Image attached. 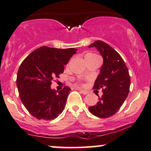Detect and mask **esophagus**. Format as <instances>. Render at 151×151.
Returning a JSON list of instances; mask_svg holds the SVG:
<instances>
[{"label": "esophagus", "mask_w": 151, "mask_h": 151, "mask_svg": "<svg viewBox=\"0 0 151 151\" xmlns=\"http://www.w3.org/2000/svg\"><path fill=\"white\" fill-rule=\"evenodd\" d=\"M79 90H80V92H81L83 94H84V95H86V94H88V93H89L88 91H86V90H83V89H79Z\"/></svg>", "instance_id": "esophagus-1"}]
</instances>
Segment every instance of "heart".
<instances>
[{
	"instance_id": "obj_1",
	"label": "heart",
	"mask_w": 151,
	"mask_h": 151,
	"mask_svg": "<svg viewBox=\"0 0 151 151\" xmlns=\"http://www.w3.org/2000/svg\"><path fill=\"white\" fill-rule=\"evenodd\" d=\"M94 55H95L94 53H88V54L85 55V58L91 57V56H94Z\"/></svg>"
}]
</instances>
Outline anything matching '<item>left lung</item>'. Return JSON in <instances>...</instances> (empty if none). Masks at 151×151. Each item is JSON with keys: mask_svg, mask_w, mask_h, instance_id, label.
<instances>
[{"mask_svg": "<svg viewBox=\"0 0 151 151\" xmlns=\"http://www.w3.org/2000/svg\"><path fill=\"white\" fill-rule=\"evenodd\" d=\"M95 47L104 59L93 89H102L103 95L89 111L95 116L106 118L115 115L126 100L130 88V76L119 53L102 41H96L89 47Z\"/></svg>", "mask_w": 151, "mask_h": 151, "instance_id": "1", "label": "left lung"}]
</instances>
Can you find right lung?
I'll use <instances>...</instances> for the list:
<instances>
[{
  "label": "right lung",
  "mask_w": 151,
  "mask_h": 151,
  "mask_svg": "<svg viewBox=\"0 0 151 151\" xmlns=\"http://www.w3.org/2000/svg\"><path fill=\"white\" fill-rule=\"evenodd\" d=\"M77 49L41 47L29 54L22 62L17 76V85L22 104L39 120L50 121L64 109L71 88L52 90L55 78L63 73Z\"/></svg>",
  "instance_id": "obj_1"
}]
</instances>
